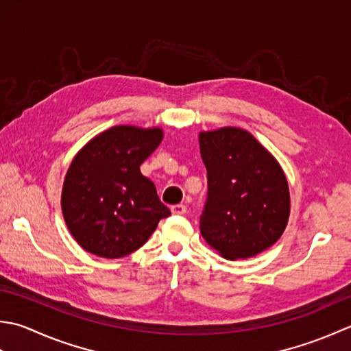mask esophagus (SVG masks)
Segmentation results:
<instances>
[{"instance_id":"esophagus-1","label":"esophagus","mask_w":351,"mask_h":351,"mask_svg":"<svg viewBox=\"0 0 351 351\" xmlns=\"http://www.w3.org/2000/svg\"><path fill=\"white\" fill-rule=\"evenodd\" d=\"M171 212H173L174 215H183V213H186V206L184 204L171 206Z\"/></svg>"}]
</instances>
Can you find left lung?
I'll return each mask as SVG.
<instances>
[{
    "label": "left lung",
    "mask_w": 351,
    "mask_h": 351,
    "mask_svg": "<svg viewBox=\"0 0 351 351\" xmlns=\"http://www.w3.org/2000/svg\"><path fill=\"white\" fill-rule=\"evenodd\" d=\"M207 199L199 232L226 259H247L278 241L289 218L283 169L252 133L223 127L199 133Z\"/></svg>",
    "instance_id": "left-lung-1"
}]
</instances>
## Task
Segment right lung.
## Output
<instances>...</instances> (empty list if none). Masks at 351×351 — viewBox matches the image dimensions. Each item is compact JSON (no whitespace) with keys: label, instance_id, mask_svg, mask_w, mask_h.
Wrapping results in <instances>:
<instances>
[{"label":"right lung","instance_id":"right-lung-1","mask_svg":"<svg viewBox=\"0 0 351 351\" xmlns=\"http://www.w3.org/2000/svg\"><path fill=\"white\" fill-rule=\"evenodd\" d=\"M162 128L117 125L90 139L69 165L62 212L78 245L117 259L141 248L171 215L141 163L159 147Z\"/></svg>","mask_w":351,"mask_h":351}]
</instances>
